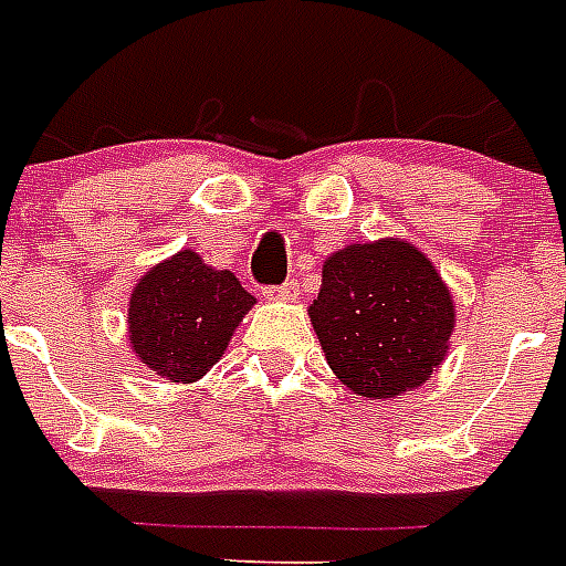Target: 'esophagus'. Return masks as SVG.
I'll list each match as a JSON object with an SVG mask.
<instances>
[{"label": "esophagus", "mask_w": 566, "mask_h": 566, "mask_svg": "<svg viewBox=\"0 0 566 566\" xmlns=\"http://www.w3.org/2000/svg\"><path fill=\"white\" fill-rule=\"evenodd\" d=\"M262 295L271 297V301H295L297 280H286V283H280V286H265L262 289Z\"/></svg>", "instance_id": "esophagus-1"}]
</instances>
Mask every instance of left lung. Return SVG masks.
I'll return each mask as SVG.
<instances>
[{"mask_svg": "<svg viewBox=\"0 0 566 566\" xmlns=\"http://www.w3.org/2000/svg\"><path fill=\"white\" fill-rule=\"evenodd\" d=\"M310 318L329 368L354 395L397 397L441 365L453 301L436 265L409 242L347 245L321 271Z\"/></svg>", "mask_w": 566, "mask_h": 566, "instance_id": "obj_1", "label": "left lung"}]
</instances>
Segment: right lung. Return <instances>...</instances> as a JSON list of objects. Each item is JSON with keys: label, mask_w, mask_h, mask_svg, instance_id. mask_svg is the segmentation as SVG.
Returning <instances> with one entry per match:
<instances>
[{"label": "right lung", "mask_w": 566, "mask_h": 566, "mask_svg": "<svg viewBox=\"0 0 566 566\" xmlns=\"http://www.w3.org/2000/svg\"><path fill=\"white\" fill-rule=\"evenodd\" d=\"M251 306L254 295L230 271L210 269L196 251H180L143 274L134 289L130 345L160 377L192 382L219 361Z\"/></svg>", "instance_id": "1"}]
</instances>
